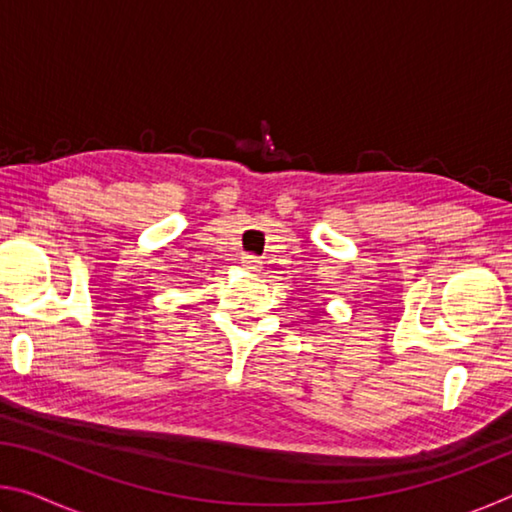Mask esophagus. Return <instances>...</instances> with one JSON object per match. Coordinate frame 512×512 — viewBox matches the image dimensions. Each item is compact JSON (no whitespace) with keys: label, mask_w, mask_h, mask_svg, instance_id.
<instances>
[{"label":"esophagus","mask_w":512,"mask_h":512,"mask_svg":"<svg viewBox=\"0 0 512 512\" xmlns=\"http://www.w3.org/2000/svg\"><path fill=\"white\" fill-rule=\"evenodd\" d=\"M241 266H244L246 271L257 273V271H262V259L255 257V255H244V257H241Z\"/></svg>","instance_id":"1"}]
</instances>
